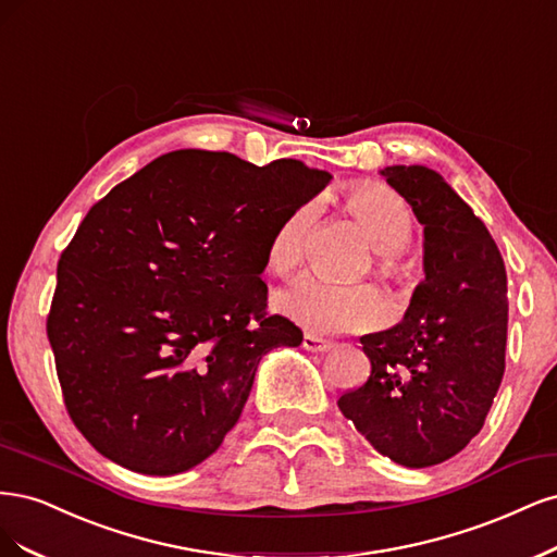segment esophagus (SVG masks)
I'll use <instances>...</instances> for the list:
<instances>
[{"label": "esophagus", "instance_id": "esophagus-1", "mask_svg": "<svg viewBox=\"0 0 557 557\" xmlns=\"http://www.w3.org/2000/svg\"><path fill=\"white\" fill-rule=\"evenodd\" d=\"M329 347H331V343L324 337H317V335H310V333H305V337H302V349H308V351L321 354V351H326Z\"/></svg>", "mask_w": 557, "mask_h": 557}]
</instances>
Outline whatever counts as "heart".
I'll use <instances>...</instances> for the list:
<instances>
[{"instance_id": "heart-1", "label": "heart", "mask_w": 557, "mask_h": 557, "mask_svg": "<svg viewBox=\"0 0 557 557\" xmlns=\"http://www.w3.org/2000/svg\"><path fill=\"white\" fill-rule=\"evenodd\" d=\"M347 210L380 252L376 271L388 280H403L407 265L398 252L414 231V218L403 196L384 185H356L347 194ZM312 218V206H300L271 233L265 263L275 275L286 277L300 265ZM277 308L312 333H347L372 326L382 317V298L368 284L337 286L319 277H302L277 298Z\"/></svg>"}]
</instances>
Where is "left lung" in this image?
<instances>
[{
    "instance_id": "8db88e82",
    "label": "left lung",
    "mask_w": 557,
    "mask_h": 557,
    "mask_svg": "<svg viewBox=\"0 0 557 557\" xmlns=\"http://www.w3.org/2000/svg\"><path fill=\"white\" fill-rule=\"evenodd\" d=\"M423 224L425 280L398 326L361 337L370 376L337 400L376 451L405 468L444 462L483 428L505 374L507 271L472 208L428 166H386Z\"/></svg>"
}]
</instances>
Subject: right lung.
<instances>
[{
    "label": "right lung",
    "mask_w": 557,
    "mask_h": 557,
    "mask_svg": "<svg viewBox=\"0 0 557 557\" xmlns=\"http://www.w3.org/2000/svg\"><path fill=\"white\" fill-rule=\"evenodd\" d=\"M329 183L296 159L175 150L89 208L58 263L48 339L101 456L169 476L218 451L261 358L302 343L265 314V245Z\"/></svg>",
    "instance_id": "add662e5"
}]
</instances>
